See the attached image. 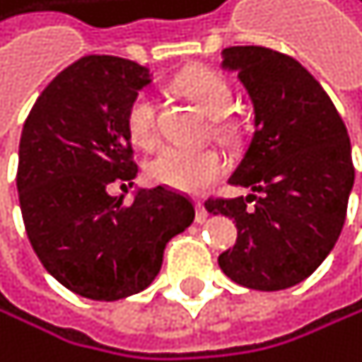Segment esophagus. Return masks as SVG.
Returning <instances> with one entry per match:
<instances>
[{
    "label": "esophagus",
    "instance_id": "esophagus-1",
    "mask_svg": "<svg viewBox=\"0 0 362 362\" xmlns=\"http://www.w3.org/2000/svg\"><path fill=\"white\" fill-rule=\"evenodd\" d=\"M206 209H204V204L202 202H196V222H204L206 220Z\"/></svg>",
    "mask_w": 362,
    "mask_h": 362
}]
</instances>
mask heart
<instances>
[{
	"mask_svg": "<svg viewBox=\"0 0 362 362\" xmlns=\"http://www.w3.org/2000/svg\"><path fill=\"white\" fill-rule=\"evenodd\" d=\"M175 90L196 104L200 111L214 119L211 131L218 137H233L235 124L225 115L233 104L231 84L218 71L198 66L182 73L175 79ZM127 131L137 146H151L156 142V106L146 93L137 95L127 106ZM227 162L216 148H162L160 153L148 160L146 177L153 185L182 191V193H200L222 177Z\"/></svg>",
	"mask_w": 362,
	"mask_h": 362,
	"instance_id": "obj_1",
	"label": "heart"
}]
</instances>
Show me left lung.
Segmentation results:
<instances>
[{"label":"left lung","mask_w":362,"mask_h":362,"mask_svg":"<svg viewBox=\"0 0 362 362\" xmlns=\"http://www.w3.org/2000/svg\"><path fill=\"white\" fill-rule=\"evenodd\" d=\"M222 55L254 104V133L229 177L251 193L204 202L238 229L218 264L243 287L287 289L318 269L343 231L354 187L349 135L300 62L264 46H231Z\"/></svg>","instance_id":"obj_1"}]
</instances>
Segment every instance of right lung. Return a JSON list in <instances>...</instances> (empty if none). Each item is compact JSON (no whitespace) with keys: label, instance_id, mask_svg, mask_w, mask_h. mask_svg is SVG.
<instances>
[{"label":"right lung","instance_id":"right-lung-1","mask_svg":"<svg viewBox=\"0 0 362 362\" xmlns=\"http://www.w3.org/2000/svg\"><path fill=\"white\" fill-rule=\"evenodd\" d=\"M151 82L148 69L86 55L64 69L33 104L19 140L17 191L28 240L44 269L90 300L146 289L164 247L196 209L166 187L140 189L131 204L108 185L137 175L127 106Z\"/></svg>","mask_w":362,"mask_h":362}]
</instances>
